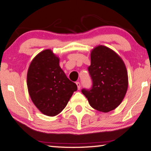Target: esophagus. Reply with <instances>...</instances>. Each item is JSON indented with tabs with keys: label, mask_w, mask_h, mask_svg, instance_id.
I'll list each match as a JSON object with an SVG mask.
<instances>
[{
	"label": "esophagus",
	"mask_w": 151,
	"mask_h": 151,
	"mask_svg": "<svg viewBox=\"0 0 151 151\" xmlns=\"http://www.w3.org/2000/svg\"><path fill=\"white\" fill-rule=\"evenodd\" d=\"M76 85H77L78 89V90H80V88H81V83H79V82H76Z\"/></svg>",
	"instance_id": "obj_1"
}]
</instances>
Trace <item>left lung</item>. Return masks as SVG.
Wrapping results in <instances>:
<instances>
[{
  "label": "left lung",
  "instance_id": "left-lung-1",
  "mask_svg": "<svg viewBox=\"0 0 151 151\" xmlns=\"http://www.w3.org/2000/svg\"><path fill=\"white\" fill-rule=\"evenodd\" d=\"M88 67L93 85L82 93L90 105L97 111L108 112L116 109L123 100L128 88V74L121 58L104 46L92 50Z\"/></svg>",
  "mask_w": 151,
  "mask_h": 151
}]
</instances>
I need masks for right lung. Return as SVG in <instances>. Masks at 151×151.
I'll return each instance as SVG.
<instances>
[{
  "mask_svg": "<svg viewBox=\"0 0 151 151\" xmlns=\"http://www.w3.org/2000/svg\"><path fill=\"white\" fill-rule=\"evenodd\" d=\"M28 91L38 109L47 116L57 115L65 108L77 86L66 77L59 58L49 49L38 54L27 73Z\"/></svg>",
  "mask_w": 151,
  "mask_h": 151,
  "instance_id": "right-lung-1",
  "label": "right lung"
}]
</instances>
